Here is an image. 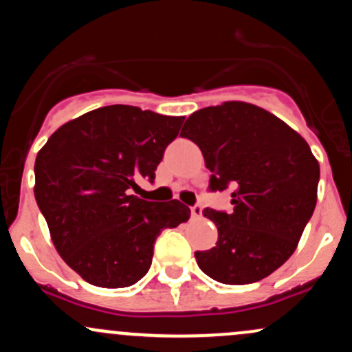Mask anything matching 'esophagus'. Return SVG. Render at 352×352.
<instances>
[{"instance_id":"34e87169","label":"esophagus","mask_w":352,"mask_h":352,"mask_svg":"<svg viewBox=\"0 0 352 352\" xmlns=\"http://www.w3.org/2000/svg\"><path fill=\"white\" fill-rule=\"evenodd\" d=\"M190 214H192V217H195V219H199L200 215H202V207H200V204H195V206L190 207Z\"/></svg>"}]
</instances>
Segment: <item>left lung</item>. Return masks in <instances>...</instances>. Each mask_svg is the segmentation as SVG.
<instances>
[{"mask_svg": "<svg viewBox=\"0 0 352 352\" xmlns=\"http://www.w3.org/2000/svg\"><path fill=\"white\" fill-rule=\"evenodd\" d=\"M182 137L202 150L208 192L230 190L234 210L207 207L215 247L197 250L204 274L222 284H252L294 254L318 200L319 164L307 142L276 115L244 102L195 111Z\"/></svg>", "mask_w": 352, "mask_h": 352, "instance_id": "8db88e82", "label": "left lung"}]
</instances>
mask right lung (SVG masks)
<instances>
[{
  "label": "right lung",
  "instance_id": "right-lung-1",
  "mask_svg": "<svg viewBox=\"0 0 352 352\" xmlns=\"http://www.w3.org/2000/svg\"><path fill=\"white\" fill-rule=\"evenodd\" d=\"M182 122L138 107H103L65 123L38 152L34 199L58 254L87 283L107 289L138 283L162 230L190 217L179 200L132 194L140 179L153 184Z\"/></svg>",
  "mask_w": 352,
  "mask_h": 352
}]
</instances>
